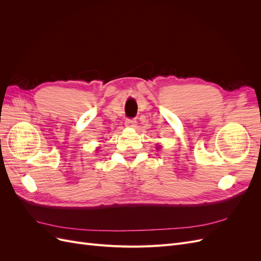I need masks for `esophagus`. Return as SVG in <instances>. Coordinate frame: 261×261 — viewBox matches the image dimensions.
<instances>
[{"instance_id":"esophagus-1","label":"esophagus","mask_w":261,"mask_h":261,"mask_svg":"<svg viewBox=\"0 0 261 261\" xmlns=\"http://www.w3.org/2000/svg\"><path fill=\"white\" fill-rule=\"evenodd\" d=\"M137 122H136V120L135 118H126V121H125V126L126 127H136V124Z\"/></svg>"}]
</instances>
